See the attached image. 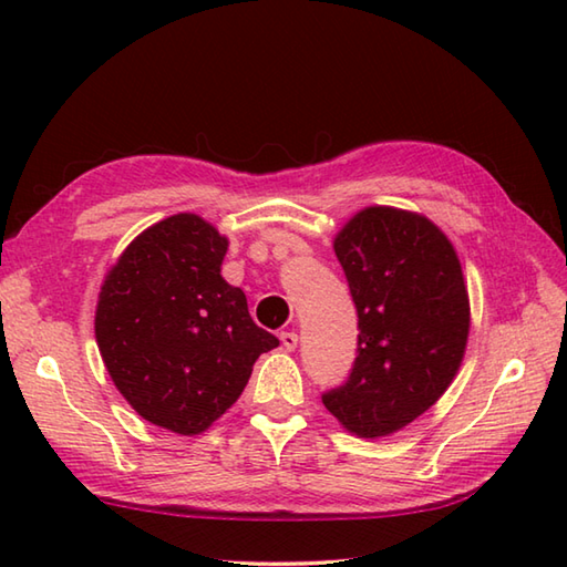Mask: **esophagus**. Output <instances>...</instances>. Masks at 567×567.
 Returning a JSON list of instances; mask_svg holds the SVG:
<instances>
[{
	"instance_id": "obj_1",
	"label": "esophagus",
	"mask_w": 567,
	"mask_h": 567,
	"mask_svg": "<svg viewBox=\"0 0 567 567\" xmlns=\"http://www.w3.org/2000/svg\"><path fill=\"white\" fill-rule=\"evenodd\" d=\"M280 341H282L285 351H295V348H297V333L295 331H282L280 333Z\"/></svg>"
}]
</instances>
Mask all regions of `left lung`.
Masks as SVG:
<instances>
[{
    "label": "left lung",
    "instance_id": "1",
    "mask_svg": "<svg viewBox=\"0 0 567 567\" xmlns=\"http://www.w3.org/2000/svg\"><path fill=\"white\" fill-rule=\"evenodd\" d=\"M358 309L351 378L323 406L358 439H384L441 400L463 365L470 297L461 258L424 214L372 204L333 238Z\"/></svg>",
    "mask_w": 567,
    "mask_h": 567
}]
</instances>
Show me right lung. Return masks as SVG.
Returning <instances> with one entry per match:
<instances>
[{
  "label": "right lung",
  "mask_w": 567,
  "mask_h": 567,
  "mask_svg": "<svg viewBox=\"0 0 567 567\" xmlns=\"http://www.w3.org/2000/svg\"><path fill=\"white\" fill-rule=\"evenodd\" d=\"M226 250L199 214H173L131 240L100 287L94 339L106 372L138 416L179 436L221 419L260 353L280 346L221 277Z\"/></svg>",
  "instance_id": "add662e5"
}]
</instances>
